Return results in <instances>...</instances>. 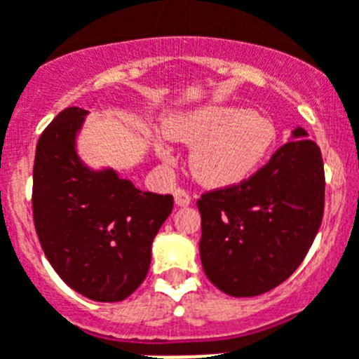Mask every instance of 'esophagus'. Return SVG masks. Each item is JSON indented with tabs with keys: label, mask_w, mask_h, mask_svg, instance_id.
I'll list each match as a JSON object with an SVG mask.
<instances>
[{
	"label": "esophagus",
	"mask_w": 359,
	"mask_h": 359,
	"mask_svg": "<svg viewBox=\"0 0 359 359\" xmlns=\"http://www.w3.org/2000/svg\"><path fill=\"white\" fill-rule=\"evenodd\" d=\"M174 200H176V203L180 207H187L191 205V194L185 191V189H177V191H174Z\"/></svg>",
	"instance_id": "obj_1"
}]
</instances>
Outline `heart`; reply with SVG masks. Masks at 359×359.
Instances as JSON below:
<instances>
[{
	"label": "heart",
	"mask_w": 359,
	"mask_h": 359,
	"mask_svg": "<svg viewBox=\"0 0 359 359\" xmlns=\"http://www.w3.org/2000/svg\"><path fill=\"white\" fill-rule=\"evenodd\" d=\"M170 139L192 148L191 170L209 187H229L244 182L262 167L277 143L275 124L264 115L233 106H211L177 115L165 124ZM163 161L172 154L158 143Z\"/></svg>",
	"instance_id": "obj_1"
}]
</instances>
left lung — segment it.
I'll return each instance as SVG.
<instances>
[{"label": "left lung", "instance_id": "1", "mask_svg": "<svg viewBox=\"0 0 359 359\" xmlns=\"http://www.w3.org/2000/svg\"><path fill=\"white\" fill-rule=\"evenodd\" d=\"M293 137L253 176L198 200L201 266L227 295L255 297L279 286L318 235L325 211L321 150L303 128Z\"/></svg>", "mask_w": 359, "mask_h": 359}]
</instances>
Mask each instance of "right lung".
Returning a JSON list of instances; mask_svg holds the SVG:
<instances>
[{
	"mask_svg": "<svg viewBox=\"0 0 359 359\" xmlns=\"http://www.w3.org/2000/svg\"><path fill=\"white\" fill-rule=\"evenodd\" d=\"M82 108H66L41 132L32 170V218L60 279L93 301L117 303L141 286L152 240L172 212L170 194L139 191L114 170L95 172L76 156Z\"/></svg>",
	"mask_w": 359,
	"mask_h": 359,
	"instance_id": "1",
	"label": "right lung"
}]
</instances>
